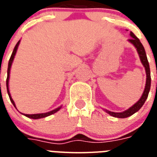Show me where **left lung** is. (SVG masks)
I'll return each instance as SVG.
<instances>
[{"instance_id": "obj_1", "label": "left lung", "mask_w": 157, "mask_h": 157, "mask_svg": "<svg viewBox=\"0 0 157 157\" xmlns=\"http://www.w3.org/2000/svg\"><path fill=\"white\" fill-rule=\"evenodd\" d=\"M130 36H131L132 38L129 39V41L131 44H133L134 45V47L137 49V51H138V54H139V58H140L141 63H143L144 67H145V70H146V86H145V89H144V93L142 94L140 99L135 104L133 105L131 107H129V109H127L126 111H124L123 112H113L107 111V110H105L106 112L111 115L112 117H117V118H126V117H130L133 114H134L135 112H138L143 107V105L144 104L145 101L147 98L149 91H150V88H151V72H150L149 63L148 61H147V58L146 52H145V50H144V45H142V43L140 42L139 38L137 37L136 36L134 35L132 32H130Z\"/></svg>"}]
</instances>
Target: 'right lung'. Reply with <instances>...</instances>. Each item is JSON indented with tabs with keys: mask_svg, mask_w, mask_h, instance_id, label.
Listing matches in <instances>:
<instances>
[{
	"mask_svg": "<svg viewBox=\"0 0 157 157\" xmlns=\"http://www.w3.org/2000/svg\"><path fill=\"white\" fill-rule=\"evenodd\" d=\"M19 42H20V40H18V43L16 44L15 47L13 49V53L11 54V57L10 59V61H9V64H8V69H7V79H6V87H7V92H8V94H9V97H10V99L11 103H13V105L14 107H16L15 106V103L13 102V100L11 98V95H10V90H9V80H10V68H11V65H12V63H13V60L14 59V56H15V54L17 52V50H18V46L19 45ZM62 107H59L56 109L52 110V111H50L49 112H45V113H39V114H22L24 115L25 117H29V118H32V119H40V118H43V117H49L50 115L54 114L55 112H57L59 111Z\"/></svg>",
	"mask_w": 157,
	"mask_h": 157,
	"instance_id": "obj_1",
	"label": "right lung"
}]
</instances>
